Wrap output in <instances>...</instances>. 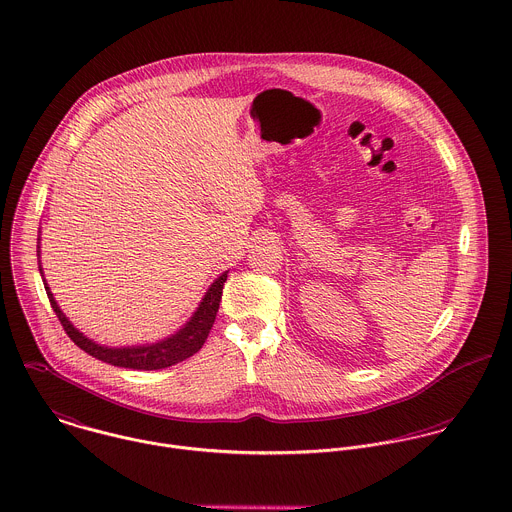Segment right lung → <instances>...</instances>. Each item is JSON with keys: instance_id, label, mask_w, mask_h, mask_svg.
Here are the masks:
<instances>
[{"instance_id": "right-lung-1", "label": "right lung", "mask_w": 512, "mask_h": 512, "mask_svg": "<svg viewBox=\"0 0 512 512\" xmlns=\"http://www.w3.org/2000/svg\"><path fill=\"white\" fill-rule=\"evenodd\" d=\"M41 271V265H39ZM227 281V271L217 277L213 281V285L207 289L202 303L198 310L194 312V316L190 318V322H186L184 328H180L176 334H172L166 340H160L156 344H146V346H128V348H108L101 346L97 342H93L91 338H87L83 332H79L71 320L61 312L59 305L55 303L47 283L45 291L49 297V303L55 310L61 326L65 328V332L69 334V338L87 354H91L97 360H103L106 364L112 366H120V368H132V370H162L168 366H174L190 356H194L196 352H200V348L204 346L209 330L215 322V314L219 310L221 303V293H223V283Z\"/></svg>"}]
</instances>
